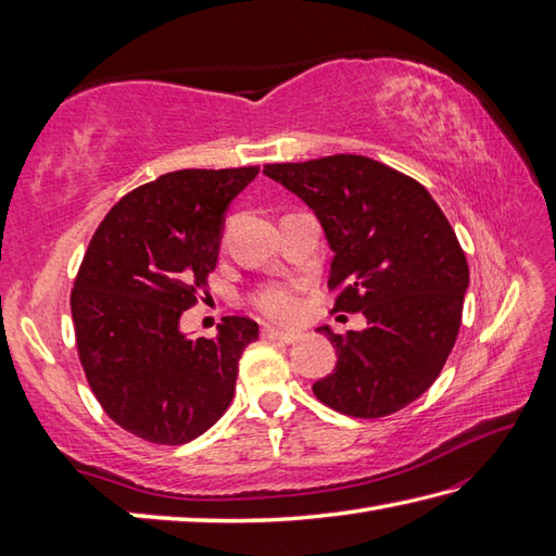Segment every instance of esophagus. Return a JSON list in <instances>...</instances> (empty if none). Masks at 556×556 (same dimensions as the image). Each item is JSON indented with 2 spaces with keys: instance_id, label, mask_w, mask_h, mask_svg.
Masks as SVG:
<instances>
[{
  "instance_id": "34e87169",
  "label": "esophagus",
  "mask_w": 556,
  "mask_h": 556,
  "mask_svg": "<svg viewBox=\"0 0 556 556\" xmlns=\"http://www.w3.org/2000/svg\"><path fill=\"white\" fill-rule=\"evenodd\" d=\"M260 334H263V339H269V341H281V344H291V341L299 339V334L281 332V329H275V327H263V329H260Z\"/></svg>"
}]
</instances>
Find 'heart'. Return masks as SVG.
<instances>
[{
	"mask_svg": "<svg viewBox=\"0 0 556 556\" xmlns=\"http://www.w3.org/2000/svg\"><path fill=\"white\" fill-rule=\"evenodd\" d=\"M301 289L303 285L299 279L267 281L251 291L248 303L271 323H291L301 313Z\"/></svg>",
	"mask_w": 556,
	"mask_h": 556,
	"instance_id": "heart-1",
	"label": "heart"
}]
</instances>
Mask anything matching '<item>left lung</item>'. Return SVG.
Returning a JSON list of instances; mask_svg holds the SVG:
<instances>
[{"label":"left lung","instance_id":"8db88e82","mask_svg":"<svg viewBox=\"0 0 556 556\" xmlns=\"http://www.w3.org/2000/svg\"><path fill=\"white\" fill-rule=\"evenodd\" d=\"M263 172L320 219L334 251L332 311L368 320L346 337L317 329L334 344L337 365L313 394L344 416H392L428 392L456 344L468 263L452 224L422 184L363 155Z\"/></svg>","mask_w":556,"mask_h":556}]
</instances>
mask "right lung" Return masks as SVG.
I'll list each match as a JSON object with an SVG mask.
<instances>
[{"instance_id":"add662e5","label":"right lung","mask_w":556,"mask_h":556,"mask_svg":"<svg viewBox=\"0 0 556 556\" xmlns=\"http://www.w3.org/2000/svg\"><path fill=\"white\" fill-rule=\"evenodd\" d=\"M260 167L179 169L134 188L92 233L71 289L78 361L102 410L140 440L186 444L229 408L248 317H224L217 339L179 332L207 296L224 210Z\"/></svg>"}]
</instances>
